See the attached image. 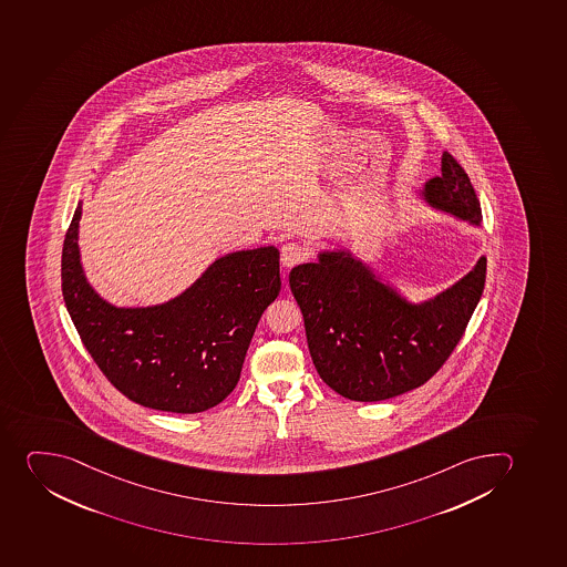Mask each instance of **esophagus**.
<instances>
[{"label": "esophagus", "instance_id": "34e87169", "mask_svg": "<svg viewBox=\"0 0 567 567\" xmlns=\"http://www.w3.org/2000/svg\"><path fill=\"white\" fill-rule=\"evenodd\" d=\"M308 257V248L307 246H302L301 243H286L281 248V262L286 266V268H291V266L299 265L302 260H307Z\"/></svg>", "mask_w": 567, "mask_h": 567}]
</instances>
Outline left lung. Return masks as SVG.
Returning a JSON list of instances; mask_svg holds the SVG:
<instances>
[{"mask_svg": "<svg viewBox=\"0 0 567 567\" xmlns=\"http://www.w3.org/2000/svg\"><path fill=\"white\" fill-rule=\"evenodd\" d=\"M429 203L482 223L480 200L462 164L445 151L442 175L426 184ZM482 257L462 281L423 305H409L344 254L290 271L305 317L308 349L321 380L352 401H383L431 380L460 343L485 286Z\"/></svg>", "mask_w": 567, "mask_h": 567, "instance_id": "left-lung-1", "label": "left lung"}]
</instances>
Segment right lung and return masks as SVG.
Returning <instances> with one entry per match:
<instances>
[{
	"instance_id": "obj_1",
	"label": "right lung",
	"mask_w": 567,
	"mask_h": 567,
	"mask_svg": "<svg viewBox=\"0 0 567 567\" xmlns=\"http://www.w3.org/2000/svg\"><path fill=\"white\" fill-rule=\"evenodd\" d=\"M80 215L82 204L63 240V301L100 372L127 400L155 411L195 414L218 405L239 381L255 327L281 290L279 251L226 255L167 305L122 310L85 281Z\"/></svg>"
}]
</instances>
